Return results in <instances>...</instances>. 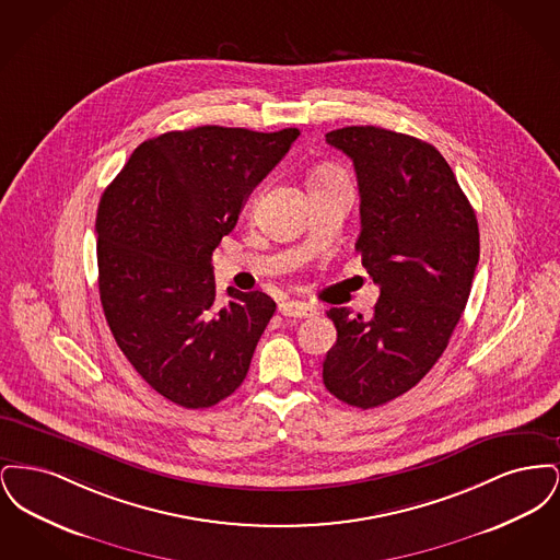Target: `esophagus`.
I'll return each mask as SVG.
<instances>
[{"label": "esophagus", "instance_id": "34e87169", "mask_svg": "<svg viewBox=\"0 0 560 560\" xmlns=\"http://www.w3.org/2000/svg\"><path fill=\"white\" fill-rule=\"evenodd\" d=\"M279 313L283 317H295V319H306V317H313L317 315V308L306 304V302H300V300H285L279 304Z\"/></svg>", "mask_w": 560, "mask_h": 560}]
</instances>
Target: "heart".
Listing matches in <instances>:
<instances>
[{"mask_svg": "<svg viewBox=\"0 0 560 560\" xmlns=\"http://www.w3.org/2000/svg\"><path fill=\"white\" fill-rule=\"evenodd\" d=\"M325 178H342V174L336 167H320L315 180H325Z\"/></svg>", "mask_w": 560, "mask_h": 560, "instance_id": "b5f03b06", "label": "heart"}]
</instances>
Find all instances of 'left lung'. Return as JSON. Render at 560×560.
Returning a JSON list of instances; mask_svg holds the SVG:
<instances>
[{
    "label": "left lung",
    "mask_w": 560,
    "mask_h": 560,
    "mask_svg": "<svg viewBox=\"0 0 560 560\" xmlns=\"http://www.w3.org/2000/svg\"><path fill=\"white\" fill-rule=\"evenodd\" d=\"M325 140L354 163V247L380 298L372 319L327 313L338 340L323 361V384L336 399L372 409L413 388L450 345L479 265V224L450 163L424 140L375 126Z\"/></svg>",
    "instance_id": "obj_1"
}]
</instances>
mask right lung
<instances>
[{
  "mask_svg": "<svg viewBox=\"0 0 560 560\" xmlns=\"http://www.w3.org/2000/svg\"><path fill=\"white\" fill-rule=\"evenodd\" d=\"M298 128L201 126L144 140L101 197L98 290L113 338L144 382L206 409L245 380L275 300L229 288L215 304L212 254Z\"/></svg>",
  "mask_w": 560,
  "mask_h": 560,
  "instance_id": "1",
  "label": "right lung"
}]
</instances>
